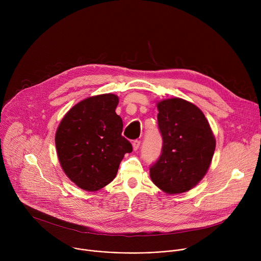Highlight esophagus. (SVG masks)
Wrapping results in <instances>:
<instances>
[{"label": "esophagus", "mask_w": 261, "mask_h": 261, "mask_svg": "<svg viewBox=\"0 0 261 261\" xmlns=\"http://www.w3.org/2000/svg\"><path fill=\"white\" fill-rule=\"evenodd\" d=\"M132 145H133V150L134 151H137L138 148H139V146H140V140H134L133 142H132Z\"/></svg>", "instance_id": "34e87169"}]
</instances>
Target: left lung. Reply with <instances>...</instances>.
Instances as JSON below:
<instances>
[{"label": "left lung", "mask_w": 261, "mask_h": 261, "mask_svg": "<svg viewBox=\"0 0 261 261\" xmlns=\"http://www.w3.org/2000/svg\"><path fill=\"white\" fill-rule=\"evenodd\" d=\"M162 150L150 167L153 182L169 194L189 191L206 173L216 147L212 129L202 111L180 98L157 105Z\"/></svg>", "instance_id": "obj_1"}]
</instances>
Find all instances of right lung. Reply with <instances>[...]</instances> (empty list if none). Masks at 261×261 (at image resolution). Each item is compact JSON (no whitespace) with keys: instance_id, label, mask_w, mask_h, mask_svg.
I'll return each instance as SVG.
<instances>
[{"instance_id":"add662e5","label":"right lung","mask_w":261,"mask_h":261,"mask_svg":"<svg viewBox=\"0 0 261 261\" xmlns=\"http://www.w3.org/2000/svg\"><path fill=\"white\" fill-rule=\"evenodd\" d=\"M118 96L103 94L73 106L63 118L56 146L67 176L86 191H97L113 180L132 144L123 135L116 114Z\"/></svg>"}]
</instances>
